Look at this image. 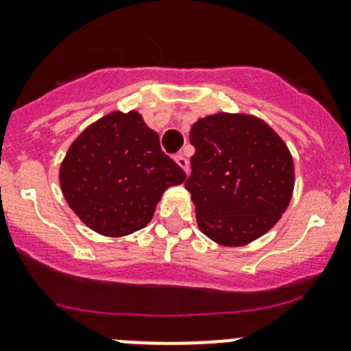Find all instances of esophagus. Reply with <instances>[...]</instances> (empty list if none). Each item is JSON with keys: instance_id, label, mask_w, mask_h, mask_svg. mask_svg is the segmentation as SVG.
Returning a JSON list of instances; mask_svg holds the SVG:
<instances>
[{"instance_id": "1", "label": "esophagus", "mask_w": 351, "mask_h": 351, "mask_svg": "<svg viewBox=\"0 0 351 351\" xmlns=\"http://www.w3.org/2000/svg\"><path fill=\"white\" fill-rule=\"evenodd\" d=\"M175 162L178 164V166L183 169V171L189 173V159L185 156H183V154H178V156L175 157Z\"/></svg>"}]
</instances>
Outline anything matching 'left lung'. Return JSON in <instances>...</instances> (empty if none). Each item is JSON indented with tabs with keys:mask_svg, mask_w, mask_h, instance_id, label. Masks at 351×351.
<instances>
[{
	"mask_svg": "<svg viewBox=\"0 0 351 351\" xmlns=\"http://www.w3.org/2000/svg\"><path fill=\"white\" fill-rule=\"evenodd\" d=\"M192 175L185 180L203 234L222 246L264 236L289 208L293 159L267 122L248 113L219 112L191 128Z\"/></svg>",
	"mask_w": 351,
	"mask_h": 351,
	"instance_id": "8db88e82",
	"label": "left lung"
}]
</instances>
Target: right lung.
I'll use <instances>...</instances> for the list:
<instances>
[{
	"label": "right lung",
	"mask_w": 351,
	"mask_h": 351,
	"mask_svg": "<svg viewBox=\"0 0 351 351\" xmlns=\"http://www.w3.org/2000/svg\"><path fill=\"white\" fill-rule=\"evenodd\" d=\"M185 173L160 150L141 113L112 112L85 128L59 168L66 203L94 232L122 238L143 229Z\"/></svg>",
	"instance_id": "add662e5"
}]
</instances>
